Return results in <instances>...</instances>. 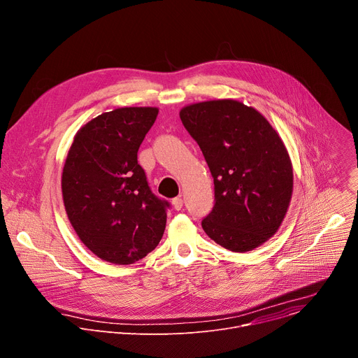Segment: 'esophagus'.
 <instances>
[{"label":"esophagus","mask_w":358,"mask_h":358,"mask_svg":"<svg viewBox=\"0 0 358 358\" xmlns=\"http://www.w3.org/2000/svg\"><path fill=\"white\" fill-rule=\"evenodd\" d=\"M173 207H174V210L176 211H180L181 208H182V203H184V201H182V198L181 196H177V198H174L173 199Z\"/></svg>","instance_id":"obj_1"}]
</instances>
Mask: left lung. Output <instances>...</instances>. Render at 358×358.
<instances>
[{"label": "left lung", "instance_id": "left-lung-1", "mask_svg": "<svg viewBox=\"0 0 358 358\" xmlns=\"http://www.w3.org/2000/svg\"><path fill=\"white\" fill-rule=\"evenodd\" d=\"M180 119L198 143L214 177L215 206L206 234L232 252H248L273 236L293 192L289 152L271 123L234 99L192 103Z\"/></svg>", "mask_w": 358, "mask_h": 358}]
</instances>
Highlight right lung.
Returning <instances> with one entry per match:
<instances>
[{
	"label": "right lung",
	"mask_w": 358,
	"mask_h": 358,
	"mask_svg": "<svg viewBox=\"0 0 358 358\" xmlns=\"http://www.w3.org/2000/svg\"><path fill=\"white\" fill-rule=\"evenodd\" d=\"M157 108H119L78 130L62 171L68 218L85 246L115 265L143 259L163 238L170 203L151 192L137 151Z\"/></svg>",
	"instance_id": "right-lung-1"
}]
</instances>
